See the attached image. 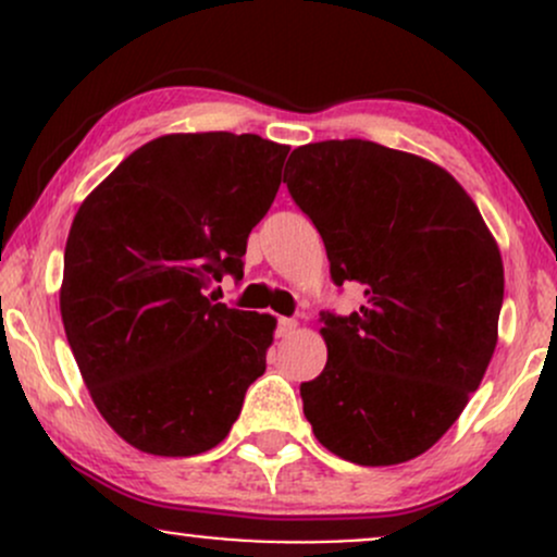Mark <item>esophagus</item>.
I'll return each instance as SVG.
<instances>
[{"mask_svg": "<svg viewBox=\"0 0 557 557\" xmlns=\"http://www.w3.org/2000/svg\"><path fill=\"white\" fill-rule=\"evenodd\" d=\"M296 327H298L296 319H287V317H280L277 319V335L280 337H290L293 332H296Z\"/></svg>", "mask_w": 557, "mask_h": 557, "instance_id": "1", "label": "esophagus"}]
</instances>
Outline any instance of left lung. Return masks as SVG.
Masks as SVG:
<instances>
[{"instance_id":"obj_1","label":"left lung","mask_w":557,"mask_h":557,"mask_svg":"<svg viewBox=\"0 0 557 557\" xmlns=\"http://www.w3.org/2000/svg\"><path fill=\"white\" fill-rule=\"evenodd\" d=\"M287 164L332 283L363 290L354 314H319L327 367L300 382L306 419L345 461H411L461 417L495 354L497 243L461 185L421 157L345 138L300 146Z\"/></svg>"}]
</instances>
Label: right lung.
<instances>
[{
  "label": "right lung",
  "instance_id": "right-lung-1",
  "mask_svg": "<svg viewBox=\"0 0 557 557\" xmlns=\"http://www.w3.org/2000/svg\"><path fill=\"white\" fill-rule=\"evenodd\" d=\"M287 146L253 133L149 140L81 203L65 246V335L101 417L151 456L227 437L264 374L274 319L207 296L243 277Z\"/></svg>",
  "mask_w": 557,
  "mask_h": 557
}]
</instances>
